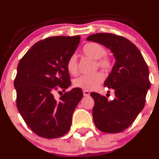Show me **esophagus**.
Returning <instances> with one entry per match:
<instances>
[{
	"label": "esophagus",
	"mask_w": 159,
	"mask_h": 159,
	"mask_svg": "<svg viewBox=\"0 0 159 159\" xmlns=\"http://www.w3.org/2000/svg\"><path fill=\"white\" fill-rule=\"evenodd\" d=\"M89 95H90V93L88 91V90H84V91H83V95H84V96H89Z\"/></svg>",
	"instance_id": "obj_1"
}]
</instances>
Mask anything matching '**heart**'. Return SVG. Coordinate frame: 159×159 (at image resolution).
<instances>
[{
    "instance_id": "1",
    "label": "heart",
    "mask_w": 159,
    "mask_h": 159,
    "mask_svg": "<svg viewBox=\"0 0 159 159\" xmlns=\"http://www.w3.org/2000/svg\"><path fill=\"white\" fill-rule=\"evenodd\" d=\"M83 52L84 54L94 60H97L96 64L98 67L107 71L113 66L112 60L106 54V50L101 44L97 42H89L83 46ZM66 67L68 73L71 75L77 73V60L76 55H71L67 60ZM103 80V74L96 72L91 75H83L73 80V85L76 88L84 90H91L96 88Z\"/></svg>"
}]
</instances>
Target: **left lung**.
<instances>
[{"mask_svg":"<svg viewBox=\"0 0 159 159\" xmlns=\"http://www.w3.org/2000/svg\"><path fill=\"white\" fill-rule=\"evenodd\" d=\"M87 41L98 42L110 49L115 58L112 70L104 83L113 89L115 97L107 101L96 93L93 117L95 125L102 132L120 133L128 128L143 109L150 82L147 64L139 49L124 37L111 33L89 35Z\"/></svg>","mask_w":159,"mask_h":159,"instance_id":"obj_1","label":"left lung"}]
</instances>
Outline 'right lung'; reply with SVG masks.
Here are the masks:
<instances>
[{
    "instance_id": "add662e5",
    "label": "right lung",
    "mask_w": 159,
    "mask_h": 159,
    "mask_svg": "<svg viewBox=\"0 0 159 159\" xmlns=\"http://www.w3.org/2000/svg\"><path fill=\"white\" fill-rule=\"evenodd\" d=\"M80 41V35L49 37L32 45L19 62L14 80L16 106L25 124L41 137L54 139L66 134L83 98L80 88L58 99L54 96L57 89L65 91L71 85L66 64Z\"/></svg>"
}]
</instances>
